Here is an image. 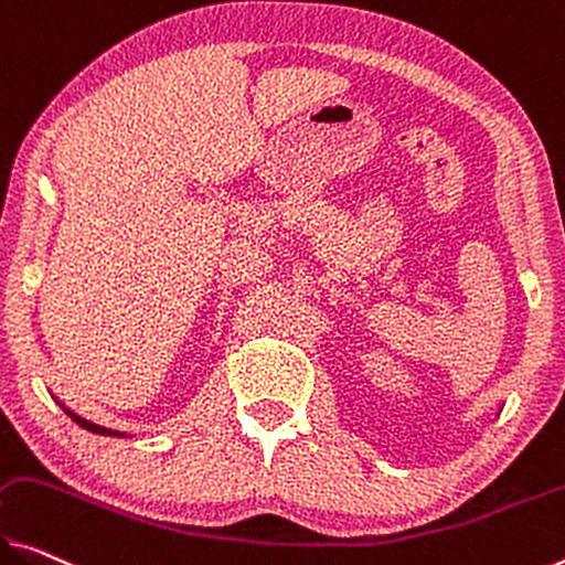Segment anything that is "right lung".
<instances>
[{
  "instance_id": "obj_1",
  "label": "right lung",
  "mask_w": 565,
  "mask_h": 565,
  "mask_svg": "<svg viewBox=\"0 0 565 565\" xmlns=\"http://www.w3.org/2000/svg\"><path fill=\"white\" fill-rule=\"evenodd\" d=\"M55 398V396H52ZM55 402L63 406V412L71 416V419L77 424V427H83V429H88V431H93V434H103V437H126V431H116V429H108V427H100V424H93V422H88V419H83L81 414H75L73 409H67V406L60 402V398H55Z\"/></svg>"
}]
</instances>
